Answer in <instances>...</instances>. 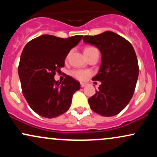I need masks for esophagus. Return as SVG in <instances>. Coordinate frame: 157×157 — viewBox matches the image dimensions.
<instances>
[{
	"label": "esophagus",
	"mask_w": 157,
	"mask_h": 157,
	"mask_svg": "<svg viewBox=\"0 0 157 157\" xmlns=\"http://www.w3.org/2000/svg\"><path fill=\"white\" fill-rule=\"evenodd\" d=\"M86 85H87V83H86V82H81L80 83V86L82 88H83V87H85V86H86Z\"/></svg>",
	"instance_id": "34e87169"
}]
</instances>
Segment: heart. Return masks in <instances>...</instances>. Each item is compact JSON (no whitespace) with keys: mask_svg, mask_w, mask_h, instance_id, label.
Listing matches in <instances>:
<instances>
[{"mask_svg":"<svg viewBox=\"0 0 157 157\" xmlns=\"http://www.w3.org/2000/svg\"><path fill=\"white\" fill-rule=\"evenodd\" d=\"M94 49H96V48L93 47V46H87L84 49V54L87 53V52L92 51ZM91 71H87V70H80V69H76L71 71V75L73 77H75L77 80L80 81H84L87 79V77L91 75Z\"/></svg>","mask_w":157,"mask_h":157,"instance_id":"obj_1","label":"heart"}]
</instances>
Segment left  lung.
Segmentation results:
<instances>
[{
  "instance_id": "1",
  "label": "left lung",
  "mask_w": 157,
  "mask_h": 157,
  "mask_svg": "<svg viewBox=\"0 0 157 157\" xmlns=\"http://www.w3.org/2000/svg\"><path fill=\"white\" fill-rule=\"evenodd\" d=\"M83 41L101 52V65L93 80L101 84L89 99L90 108L104 117L118 114L129 103L139 75V66L132 45L113 32L83 37Z\"/></svg>"
}]
</instances>
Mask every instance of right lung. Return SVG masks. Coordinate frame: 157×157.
<instances>
[{
	"label": "right lung",
	"instance_id": "obj_1",
	"mask_svg": "<svg viewBox=\"0 0 157 157\" xmlns=\"http://www.w3.org/2000/svg\"><path fill=\"white\" fill-rule=\"evenodd\" d=\"M82 38V35L61 38L44 35L32 40L23 48L18 66L23 94L40 116L57 117L70 108L80 82L66 75L59 82L55 75L64 67L68 52Z\"/></svg>",
	"mask_w": 157,
	"mask_h": 157
}]
</instances>
